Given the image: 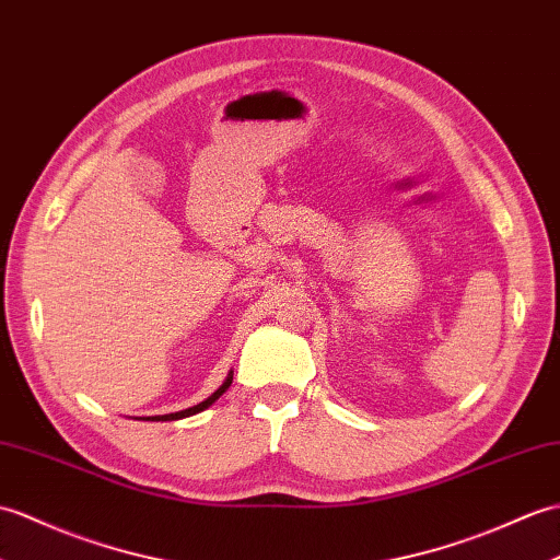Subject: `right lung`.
Instances as JSON below:
<instances>
[{
    "mask_svg": "<svg viewBox=\"0 0 560 560\" xmlns=\"http://www.w3.org/2000/svg\"><path fill=\"white\" fill-rule=\"evenodd\" d=\"M231 382H233V372H229V376L224 380V384H221L217 392L210 396V398H205L202 402H198V406H192V408H186V410H178V412H168V415H154V418H142V420H152V422H172V420H184V418H190V415H195V412H202L205 408H210L212 402L226 392V388L231 386Z\"/></svg>",
    "mask_w": 560,
    "mask_h": 560,
    "instance_id": "add662e5",
    "label": "right lung"
}]
</instances>
